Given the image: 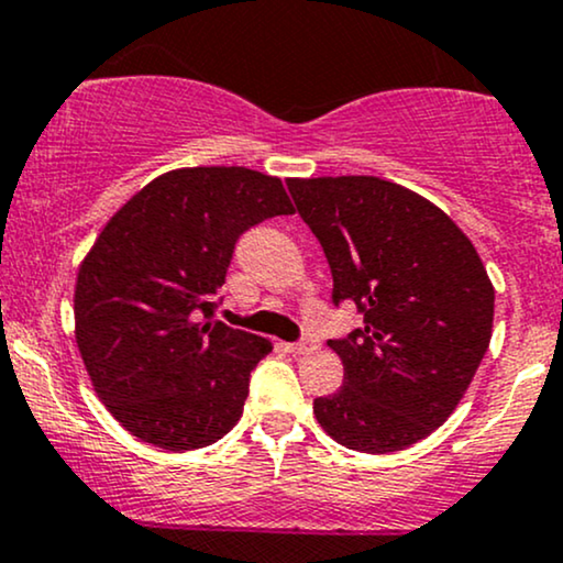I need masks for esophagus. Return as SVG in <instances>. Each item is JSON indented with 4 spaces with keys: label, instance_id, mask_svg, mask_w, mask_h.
Here are the masks:
<instances>
[{
    "label": "esophagus",
    "instance_id": "obj_1",
    "mask_svg": "<svg viewBox=\"0 0 563 563\" xmlns=\"http://www.w3.org/2000/svg\"><path fill=\"white\" fill-rule=\"evenodd\" d=\"M317 343L314 341H299V343H290L288 351L290 354H309V351H314Z\"/></svg>",
    "mask_w": 563,
    "mask_h": 563
}]
</instances>
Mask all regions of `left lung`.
Returning <instances> with one entry per match:
<instances>
[{"label":"left lung","instance_id":"1","mask_svg":"<svg viewBox=\"0 0 563 563\" xmlns=\"http://www.w3.org/2000/svg\"><path fill=\"white\" fill-rule=\"evenodd\" d=\"M290 196L322 243L333 301H354L364 324L328 341L343 388L314 398L335 443L390 453L453 415L493 333L490 277L443 209L375 175L290 178Z\"/></svg>","mask_w":563,"mask_h":563}]
</instances>
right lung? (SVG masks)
Returning <instances> with one entry per match:
<instances>
[{
	"label": "right lung",
	"mask_w": 563,
	"mask_h": 563,
	"mask_svg": "<svg viewBox=\"0 0 563 563\" xmlns=\"http://www.w3.org/2000/svg\"><path fill=\"white\" fill-rule=\"evenodd\" d=\"M275 214H294L280 178L180 167L101 228L78 267L76 343L101 404L131 435L194 451L241 419L249 375L273 343L209 322L212 296L239 235Z\"/></svg>",
	"instance_id": "obj_1"
}]
</instances>
